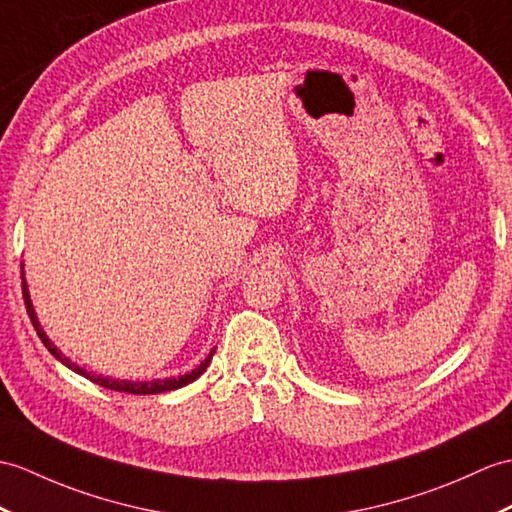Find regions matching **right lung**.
I'll return each mask as SVG.
<instances>
[{"instance_id":"add662e5","label":"right lung","mask_w":512,"mask_h":512,"mask_svg":"<svg viewBox=\"0 0 512 512\" xmlns=\"http://www.w3.org/2000/svg\"><path fill=\"white\" fill-rule=\"evenodd\" d=\"M21 290H23V301H26L28 316H30V320H32L34 329H37V334H39L41 342L45 344V349L50 351L56 360H61L67 368H71V371H76L78 375H85L87 379H91L93 384H100V386H104V388H111V390H115V392H130V395H159V392L176 390V388H181V386L192 384L194 379H198L202 373H205L209 362H211V358H213V351H211V353L207 355V358H205V362H202L198 368H194L192 373H185V375H181V377H170V379H154V382H126V379H111V377H102V375H91V373H87V371H82V368H80L78 364H74L69 358H65V355L54 347V344L50 342V338L45 336V331L41 329L39 320H37V314H34V310H32V303H30V294H28V288H26V281H21Z\"/></svg>"}]
</instances>
